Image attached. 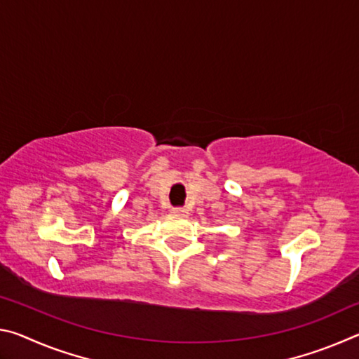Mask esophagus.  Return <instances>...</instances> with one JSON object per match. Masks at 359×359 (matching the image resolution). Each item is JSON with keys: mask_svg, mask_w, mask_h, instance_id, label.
Instances as JSON below:
<instances>
[{"mask_svg": "<svg viewBox=\"0 0 359 359\" xmlns=\"http://www.w3.org/2000/svg\"><path fill=\"white\" fill-rule=\"evenodd\" d=\"M172 215H177V217H187L188 215V210L185 208H174L171 210Z\"/></svg>", "mask_w": 359, "mask_h": 359, "instance_id": "1", "label": "esophagus"}]
</instances>
